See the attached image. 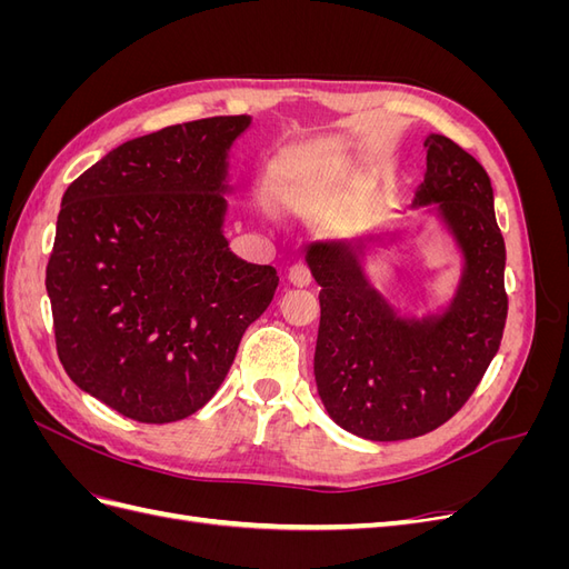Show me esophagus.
<instances>
[{"label": "esophagus", "instance_id": "34e87169", "mask_svg": "<svg viewBox=\"0 0 569 569\" xmlns=\"http://www.w3.org/2000/svg\"><path fill=\"white\" fill-rule=\"evenodd\" d=\"M287 278H289V282L295 284V287H308V284H311V272H308V268L303 263L291 266L289 272H287Z\"/></svg>", "mask_w": 569, "mask_h": 569}]
</instances>
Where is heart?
Listing matches in <instances>:
<instances>
[{
  "label": "heart",
  "instance_id": "b5f03b06",
  "mask_svg": "<svg viewBox=\"0 0 569 569\" xmlns=\"http://www.w3.org/2000/svg\"><path fill=\"white\" fill-rule=\"evenodd\" d=\"M295 197H297V199H299V197H301V192H299V189H297V194H295Z\"/></svg>",
  "mask_w": 569,
  "mask_h": 569
}]
</instances>
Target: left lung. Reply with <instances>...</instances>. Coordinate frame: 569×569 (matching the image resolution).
Segmentation results:
<instances>
[{"label":"left lung","mask_w":569,"mask_h":569,"mask_svg":"<svg viewBox=\"0 0 569 569\" xmlns=\"http://www.w3.org/2000/svg\"><path fill=\"white\" fill-rule=\"evenodd\" d=\"M425 149L416 216L316 239L303 253L320 287V401L341 429L370 441L412 439L453 418L501 347L508 316L506 242L487 170L443 134L429 132ZM425 217L459 253L461 274L449 300L418 317L376 287L367 253L400 243Z\"/></svg>","instance_id":"obj_1"}]
</instances>
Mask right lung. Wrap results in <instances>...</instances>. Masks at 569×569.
Here are the masks:
<instances>
[{
    "label": "right lung",
    "instance_id": "obj_1",
    "mask_svg": "<svg viewBox=\"0 0 569 569\" xmlns=\"http://www.w3.org/2000/svg\"><path fill=\"white\" fill-rule=\"evenodd\" d=\"M251 116L111 149L61 199L47 295L68 377L137 422L192 416L226 380L280 278L226 237L230 159Z\"/></svg>",
    "mask_w": 569,
    "mask_h": 569
}]
</instances>
